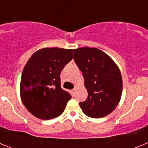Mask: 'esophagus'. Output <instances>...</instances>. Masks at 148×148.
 I'll use <instances>...</instances> for the list:
<instances>
[{
    "mask_svg": "<svg viewBox=\"0 0 148 148\" xmlns=\"http://www.w3.org/2000/svg\"><path fill=\"white\" fill-rule=\"evenodd\" d=\"M76 89H77V87H76V86H75V87H74V88L73 89V90H72V92H73V93H75V90H76Z\"/></svg>",
    "mask_w": 148,
    "mask_h": 148,
    "instance_id": "34e87169",
    "label": "esophagus"
}]
</instances>
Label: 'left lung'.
<instances>
[{
  "label": "left lung",
  "instance_id": "8db88e82",
  "mask_svg": "<svg viewBox=\"0 0 148 148\" xmlns=\"http://www.w3.org/2000/svg\"><path fill=\"white\" fill-rule=\"evenodd\" d=\"M74 61L83 73L87 99L80 102L84 114L102 118L112 113L122 93V78L118 66L109 56L97 48L73 49Z\"/></svg>",
  "mask_w": 148,
  "mask_h": 148
}]
</instances>
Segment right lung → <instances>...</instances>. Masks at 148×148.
<instances>
[{
    "mask_svg": "<svg viewBox=\"0 0 148 148\" xmlns=\"http://www.w3.org/2000/svg\"><path fill=\"white\" fill-rule=\"evenodd\" d=\"M73 57V49L43 48L23 68L20 84L22 102L29 113L43 120L59 116L71 99L61 87V70Z\"/></svg>",
    "mask_w": 148,
    "mask_h": 148,
    "instance_id": "1",
    "label": "right lung"
}]
</instances>
